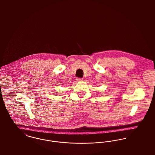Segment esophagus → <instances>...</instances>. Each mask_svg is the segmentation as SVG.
I'll list each match as a JSON object with an SVG mask.
<instances>
[{
	"label": "esophagus",
	"instance_id": "1",
	"mask_svg": "<svg viewBox=\"0 0 155 155\" xmlns=\"http://www.w3.org/2000/svg\"><path fill=\"white\" fill-rule=\"evenodd\" d=\"M77 81H83V78H77L76 79Z\"/></svg>",
	"mask_w": 155,
	"mask_h": 155
}]
</instances>
